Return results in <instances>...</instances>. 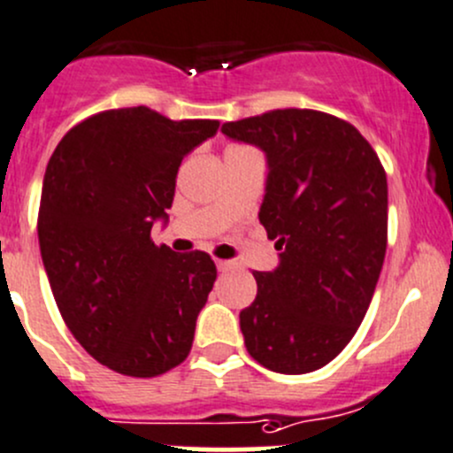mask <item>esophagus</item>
Returning a JSON list of instances; mask_svg holds the SVG:
<instances>
[{"mask_svg": "<svg viewBox=\"0 0 453 453\" xmlns=\"http://www.w3.org/2000/svg\"><path fill=\"white\" fill-rule=\"evenodd\" d=\"M215 266H218V271H231L235 266V262H231V260H215Z\"/></svg>", "mask_w": 453, "mask_h": 453, "instance_id": "obj_1", "label": "esophagus"}]
</instances>
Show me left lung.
<instances>
[{
  "mask_svg": "<svg viewBox=\"0 0 453 453\" xmlns=\"http://www.w3.org/2000/svg\"><path fill=\"white\" fill-rule=\"evenodd\" d=\"M269 162L260 224L280 265L256 271L240 311L244 347L262 367L309 373L358 331L387 251V173L353 124L311 109H278L222 124Z\"/></svg>",
  "mask_w": 453,
  "mask_h": 453,
  "instance_id": "8db88e82",
  "label": "left lung"
}]
</instances>
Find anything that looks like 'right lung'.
<instances>
[{
	"mask_svg": "<svg viewBox=\"0 0 453 453\" xmlns=\"http://www.w3.org/2000/svg\"><path fill=\"white\" fill-rule=\"evenodd\" d=\"M218 119L111 109L71 128L46 166L37 235L68 331L97 363L155 378L184 363L215 282L209 253L150 240L166 218L184 155Z\"/></svg>",
	"mask_w": 453,
	"mask_h": 453,
	"instance_id": "obj_1",
	"label": "right lung"
}]
</instances>
